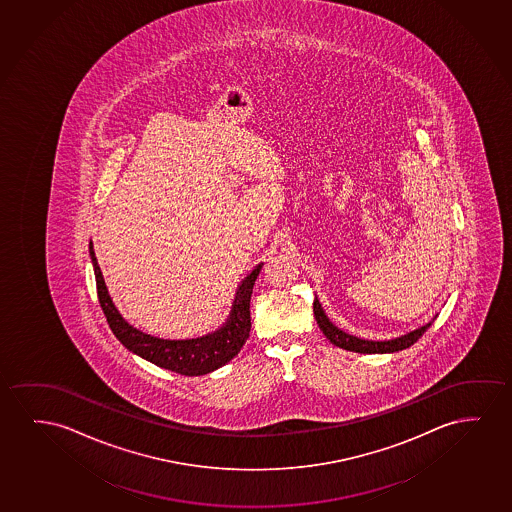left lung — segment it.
Here are the masks:
<instances>
[{"instance_id": "left-lung-1", "label": "left lung", "mask_w": 512, "mask_h": 512, "mask_svg": "<svg viewBox=\"0 0 512 512\" xmlns=\"http://www.w3.org/2000/svg\"><path fill=\"white\" fill-rule=\"evenodd\" d=\"M314 316H316L317 324L321 328V332L324 333V337L332 342L333 346L342 347L346 351H354V353L363 354H375V353H395V351H402L411 347L416 340L423 337V333L426 332V328H430V324L421 326L419 330L407 333L404 337L395 340H386V342H372V340L358 339L353 335H347L346 332L339 330L337 326H333L330 323V319L324 314V310L321 309V305L317 300H314Z\"/></svg>"}]
</instances>
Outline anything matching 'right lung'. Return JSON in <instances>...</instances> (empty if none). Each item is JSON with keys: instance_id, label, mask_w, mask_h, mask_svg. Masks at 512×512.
<instances>
[{"instance_id": "right-lung-1", "label": "right lung", "mask_w": 512, "mask_h": 512, "mask_svg": "<svg viewBox=\"0 0 512 512\" xmlns=\"http://www.w3.org/2000/svg\"><path fill=\"white\" fill-rule=\"evenodd\" d=\"M89 254L93 261L98 300H100L103 314L107 317L110 330L126 349L142 356L144 360L151 361L154 365L166 370H172L175 374L205 375L233 360L244 347L245 340L249 339V332H251L249 303H251L254 282L260 275L261 265L254 268L240 284L230 319L219 332L195 340H161L138 332L137 328H133L124 321L108 296L93 244L89 247Z\"/></svg>"}]
</instances>
